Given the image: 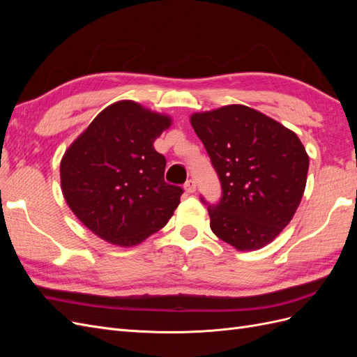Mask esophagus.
Returning a JSON list of instances; mask_svg holds the SVG:
<instances>
[{
	"instance_id": "34e87169",
	"label": "esophagus",
	"mask_w": 357,
	"mask_h": 357,
	"mask_svg": "<svg viewBox=\"0 0 357 357\" xmlns=\"http://www.w3.org/2000/svg\"><path fill=\"white\" fill-rule=\"evenodd\" d=\"M185 190L188 192V193H193L197 190V183H195V180L193 178H190V180H188L186 183H185Z\"/></svg>"
}]
</instances>
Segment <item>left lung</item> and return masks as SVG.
I'll return each instance as SVG.
<instances>
[{
    "instance_id": "left-lung-1",
    "label": "left lung",
    "mask_w": 357,
    "mask_h": 357,
    "mask_svg": "<svg viewBox=\"0 0 357 357\" xmlns=\"http://www.w3.org/2000/svg\"><path fill=\"white\" fill-rule=\"evenodd\" d=\"M190 123L218 172L222 197L208 204L211 231L238 250H257L294 218L307 183L298 135L250 107L197 113Z\"/></svg>"
}]
</instances>
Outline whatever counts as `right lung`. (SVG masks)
<instances>
[{"label": "right lung", "mask_w": 357, "mask_h": 357, "mask_svg": "<svg viewBox=\"0 0 357 357\" xmlns=\"http://www.w3.org/2000/svg\"><path fill=\"white\" fill-rule=\"evenodd\" d=\"M171 119L137 102L107 107L61 160V185L77 219L100 238L131 247L164 228L183 189L164 178L153 142Z\"/></svg>", "instance_id": "1"}]
</instances>
